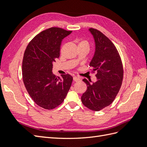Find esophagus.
Here are the masks:
<instances>
[{
	"instance_id": "34e87169",
	"label": "esophagus",
	"mask_w": 147,
	"mask_h": 147,
	"mask_svg": "<svg viewBox=\"0 0 147 147\" xmlns=\"http://www.w3.org/2000/svg\"><path fill=\"white\" fill-rule=\"evenodd\" d=\"M73 80H74V81H78L80 80V78L77 77V76H74L73 77Z\"/></svg>"
}]
</instances>
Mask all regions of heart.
Listing matches in <instances>:
<instances>
[{"mask_svg":"<svg viewBox=\"0 0 147 147\" xmlns=\"http://www.w3.org/2000/svg\"><path fill=\"white\" fill-rule=\"evenodd\" d=\"M81 44H88V42L86 41V40H81V42H80V43H79V44H78V45H81Z\"/></svg>","mask_w":147,"mask_h":147,"instance_id":"heart-1","label":"heart"}]
</instances>
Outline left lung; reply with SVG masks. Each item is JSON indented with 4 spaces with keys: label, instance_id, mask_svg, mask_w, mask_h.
Returning a JSON list of instances; mask_svg holds the SVG:
<instances>
[{
    "label": "left lung",
    "instance_id": "left-lung-1",
    "mask_svg": "<svg viewBox=\"0 0 147 147\" xmlns=\"http://www.w3.org/2000/svg\"><path fill=\"white\" fill-rule=\"evenodd\" d=\"M93 36L95 51L90 63L93 71H97L96 82L90 83L86 79L87 90L81 96L83 104L90 110L98 111L112 103L120 90L123 69L121 58L116 47L98 30L89 29Z\"/></svg>",
    "mask_w": 147,
    "mask_h": 147
}]
</instances>
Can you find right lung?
I'll return each mask as SVG.
<instances>
[{
  "label": "right lung",
  "instance_id": "right-lung-1",
  "mask_svg": "<svg viewBox=\"0 0 147 147\" xmlns=\"http://www.w3.org/2000/svg\"><path fill=\"white\" fill-rule=\"evenodd\" d=\"M72 31L51 27L32 39L24 54L22 79L29 94L35 103L46 110H52L63 103L69 91L73 77L54 75L53 63L60 56L63 39Z\"/></svg>",
  "mask_w": 147,
  "mask_h": 147
}]
</instances>
